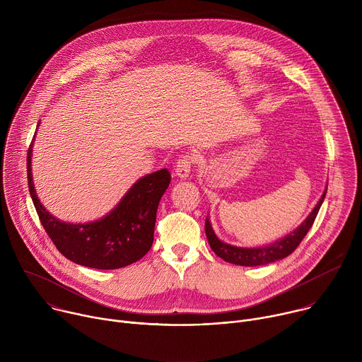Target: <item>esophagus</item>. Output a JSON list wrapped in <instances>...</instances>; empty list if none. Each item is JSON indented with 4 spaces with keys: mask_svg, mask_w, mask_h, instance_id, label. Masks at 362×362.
Here are the masks:
<instances>
[{
    "mask_svg": "<svg viewBox=\"0 0 362 362\" xmlns=\"http://www.w3.org/2000/svg\"><path fill=\"white\" fill-rule=\"evenodd\" d=\"M193 162H194V156L193 154H183V156L177 160V163H176V169H175V172H176V175L180 177V179H186V177H189V175H190V168H192V165H193Z\"/></svg>",
    "mask_w": 362,
    "mask_h": 362,
    "instance_id": "obj_1",
    "label": "esophagus"
}]
</instances>
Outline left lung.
Masks as SVG:
<instances>
[{
    "instance_id": "obj_1",
    "label": "left lung",
    "mask_w": 362,
    "mask_h": 362,
    "mask_svg": "<svg viewBox=\"0 0 362 362\" xmlns=\"http://www.w3.org/2000/svg\"><path fill=\"white\" fill-rule=\"evenodd\" d=\"M325 194H327V189L324 190V194L321 196L314 211L308 215V218L293 232L284 236L282 239H278L271 245L259 246V247H240V246H233L226 242H222L214 232L209 218H206V222H204L206 238H208V242L212 250L229 264H235L240 267H261V265H268L271 262H276L279 259H284V257H286L288 255H291L302 242L308 230L311 229L320 212L321 204L325 199Z\"/></svg>"
}]
</instances>
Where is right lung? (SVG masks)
<instances>
[{
  "label": "right lung",
  "mask_w": 362,
  "mask_h": 362,
  "mask_svg": "<svg viewBox=\"0 0 362 362\" xmlns=\"http://www.w3.org/2000/svg\"><path fill=\"white\" fill-rule=\"evenodd\" d=\"M33 143L34 139L27 156L30 194L41 225L62 255L77 265L94 269H119L141 259L153 245L158 206L170 183L169 170L162 169L139 179L105 218L88 223H67L45 211L35 193L31 173Z\"/></svg>",
  "instance_id": "1"
}]
</instances>
